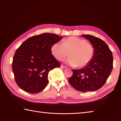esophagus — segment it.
Returning <instances> with one entry per match:
<instances>
[{
    "label": "esophagus",
    "mask_w": 121,
    "mask_h": 121,
    "mask_svg": "<svg viewBox=\"0 0 121 121\" xmlns=\"http://www.w3.org/2000/svg\"><path fill=\"white\" fill-rule=\"evenodd\" d=\"M61 67L62 68H65H65H66V66H65V65H61Z\"/></svg>",
    "instance_id": "1"
}]
</instances>
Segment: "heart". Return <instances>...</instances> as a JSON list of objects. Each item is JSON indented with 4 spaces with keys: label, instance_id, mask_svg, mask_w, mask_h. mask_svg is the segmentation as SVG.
Masks as SVG:
<instances>
[{
    "label": "heart",
    "instance_id": "1",
    "mask_svg": "<svg viewBox=\"0 0 121 121\" xmlns=\"http://www.w3.org/2000/svg\"><path fill=\"white\" fill-rule=\"evenodd\" d=\"M51 52L56 59L61 61L70 56L66 63L71 66L83 68L91 62L94 55V49L85 40L76 36H70L56 43L51 47Z\"/></svg>",
    "mask_w": 121,
    "mask_h": 121
}]
</instances>
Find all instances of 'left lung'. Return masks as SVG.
Segmentation results:
<instances>
[{
  "label": "left lung",
  "instance_id": "8db88e82",
  "mask_svg": "<svg viewBox=\"0 0 121 121\" xmlns=\"http://www.w3.org/2000/svg\"><path fill=\"white\" fill-rule=\"evenodd\" d=\"M93 46L94 55L88 65L79 70L73 69L68 81L74 88L82 92L94 91L104 86L113 69V56L106 43L91 35H82Z\"/></svg>",
  "mask_w": 121,
  "mask_h": 121
}]
</instances>
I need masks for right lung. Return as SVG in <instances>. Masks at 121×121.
<instances>
[{
  "label": "right lung",
  "instance_id": "1",
  "mask_svg": "<svg viewBox=\"0 0 121 121\" xmlns=\"http://www.w3.org/2000/svg\"><path fill=\"white\" fill-rule=\"evenodd\" d=\"M62 38L52 33H43L28 38L17 49L12 71L17 85L24 91L36 94L45 88L49 72L61 66L51 47Z\"/></svg>",
  "mask_w": 121,
  "mask_h": 121
}]
</instances>
